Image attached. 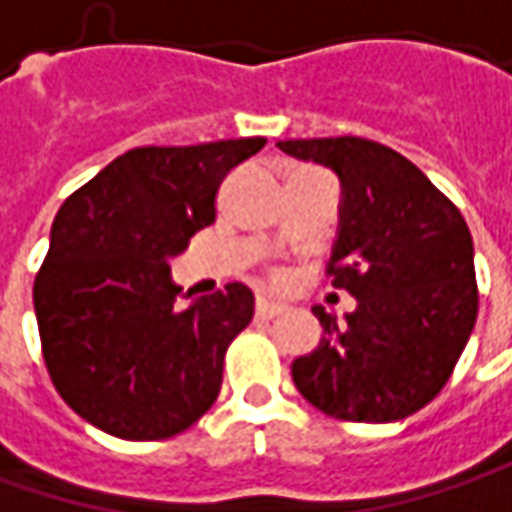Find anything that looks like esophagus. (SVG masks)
Segmentation results:
<instances>
[{"mask_svg": "<svg viewBox=\"0 0 512 512\" xmlns=\"http://www.w3.org/2000/svg\"><path fill=\"white\" fill-rule=\"evenodd\" d=\"M282 311H285L282 302H273V299H265V296L256 299V317H262V320H273V317L282 314Z\"/></svg>", "mask_w": 512, "mask_h": 512, "instance_id": "esophagus-1", "label": "esophagus"}]
</instances>
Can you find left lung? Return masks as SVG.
Wrapping results in <instances>:
<instances>
[{"label": "left lung", "instance_id": "8db88e82", "mask_svg": "<svg viewBox=\"0 0 512 512\" xmlns=\"http://www.w3.org/2000/svg\"><path fill=\"white\" fill-rule=\"evenodd\" d=\"M340 178L331 285L357 299L337 320L314 305L320 345L291 363L325 415L392 423L444 389L478 317L473 236L458 207L400 152L366 138L279 141Z\"/></svg>", "mask_w": 512, "mask_h": 512}]
</instances>
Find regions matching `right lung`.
Returning <instances> with one entry per match:
<instances>
[{"instance_id": "right-lung-1", "label": "right lung", "mask_w": 512, "mask_h": 512, "mask_svg": "<svg viewBox=\"0 0 512 512\" xmlns=\"http://www.w3.org/2000/svg\"><path fill=\"white\" fill-rule=\"evenodd\" d=\"M262 146H138L65 198L34 311L48 374L91 426L158 441L216 403L224 351L253 320V291L230 282L178 308L169 262L213 224L221 181Z\"/></svg>"}]
</instances>
